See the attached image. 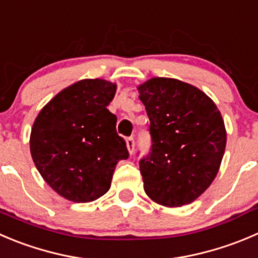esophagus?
<instances>
[{"label":"esophagus","mask_w":258,"mask_h":258,"mask_svg":"<svg viewBox=\"0 0 258 258\" xmlns=\"http://www.w3.org/2000/svg\"><path fill=\"white\" fill-rule=\"evenodd\" d=\"M126 147H127V151H129V153L133 154L134 148H136V143H134L133 137H129V138H126Z\"/></svg>","instance_id":"1"}]
</instances>
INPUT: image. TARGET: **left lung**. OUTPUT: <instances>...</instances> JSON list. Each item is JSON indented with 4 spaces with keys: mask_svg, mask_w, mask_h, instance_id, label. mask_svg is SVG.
Wrapping results in <instances>:
<instances>
[{
    "mask_svg": "<svg viewBox=\"0 0 258 258\" xmlns=\"http://www.w3.org/2000/svg\"><path fill=\"white\" fill-rule=\"evenodd\" d=\"M149 117L152 146L139 170L147 195L164 207H181L204 192L225 149L224 121L199 88L156 77L138 87Z\"/></svg>",
    "mask_w": 258,
    "mask_h": 258,
    "instance_id": "obj_1",
    "label": "left lung"
}]
</instances>
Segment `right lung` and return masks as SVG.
Segmentation results:
<instances>
[{"label":"right lung","instance_id":"obj_1","mask_svg":"<svg viewBox=\"0 0 258 258\" xmlns=\"http://www.w3.org/2000/svg\"><path fill=\"white\" fill-rule=\"evenodd\" d=\"M116 86L82 80L60 91L39 112L31 129L30 151L49 186L75 203L106 194L116 163L129 157L107 105Z\"/></svg>","mask_w":258,"mask_h":258}]
</instances>
